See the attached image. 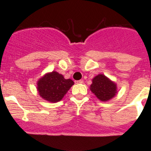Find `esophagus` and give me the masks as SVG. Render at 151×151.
<instances>
[{
  "instance_id": "obj_1",
  "label": "esophagus",
  "mask_w": 151,
  "mask_h": 151,
  "mask_svg": "<svg viewBox=\"0 0 151 151\" xmlns=\"http://www.w3.org/2000/svg\"><path fill=\"white\" fill-rule=\"evenodd\" d=\"M75 83H77V84H82V83H83V80H77V81H75Z\"/></svg>"
}]
</instances>
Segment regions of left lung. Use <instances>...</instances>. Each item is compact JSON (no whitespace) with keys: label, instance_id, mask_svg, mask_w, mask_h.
Segmentation results:
<instances>
[{"label":"left lung","instance_id":"1","mask_svg":"<svg viewBox=\"0 0 151 151\" xmlns=\"http://www.w3.org/2000/svg\"><path fill=\"white\" fill-rule=\"evenodd\" d=\"M90 90L101 101H108L116 95L117 84L104 74H100L92 79Z\"/></svg>","mask_w":151,"mask_h":151}]
</instances>
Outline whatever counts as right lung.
<instances>
[{
  "label": "right lung",
  "instance_id": "obj_1",
  "mask_svg": "<svg viewBox=\"0 0 151 151\" xmlns=\"http://www.w3.org/2000/svg\"><path fill=\"white\" fill-rule=\"evenodd\" d=\"M74 84L71 79H65L63 74L53 71L45 74L37 82V91L41 98L51 103L61 101Z\"/></svg>",
  "mask_w": 151,
  "mask_h": 151
}]
</instances>
